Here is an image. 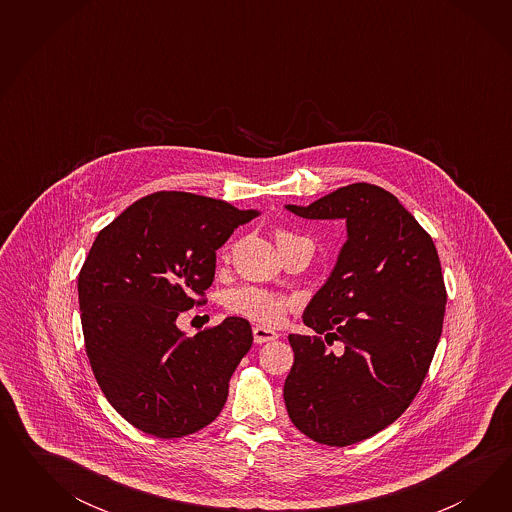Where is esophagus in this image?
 <instances>
[{"label": "esophagus", "mask_w": 512, "mask_h": 512, "mask_svg": "<svg viewBox=\"0 0 512 512\" xmlns=\"http://www.w3.org/2000/svg\"><path fill=\"white\" fill-rule=\"evenodd\" d=\"M279 336L270 330V328H264V326H253V340L255 343H268V341L278 340Z\"/></svg>", "instance_id": "34e87169"}]
</instances>
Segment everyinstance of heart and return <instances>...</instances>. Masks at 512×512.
Returning <instances> with one entry per match:
<instances>
[{
    "instance_id": "b5f03b06",
    "label": "heart",
    "mask_w": 512,
    "mask_h": 512,
    "mask_svg": "<svg viewBox=\"0 0 512 512\" xmlns=\"http://www.w3.org/2000/svg\"><path fill=\"white\" fill-rule=\"evenodd\" d=\"M306 240L295 233H289L285 229L276 231V242L279 248L295 242ZM229 257V249H225V259ZM293 302L287 296L270 293L261 287H238L227 295V308L236 315H242L249 321L261 323L264 326H276L281 323L283 315L291 310Z\"/></svg>"
}]
</instances>
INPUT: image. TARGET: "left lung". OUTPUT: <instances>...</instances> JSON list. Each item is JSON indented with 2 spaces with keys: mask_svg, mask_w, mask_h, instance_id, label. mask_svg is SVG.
Returning a JSON list of instances; mask_svg holds the SVG:
<instances>
[{
  "mask_svg": "<svg viewBox=\"0 0 512 512\" xmlns=\"http://www.w3.org/2000/svg\"><path fill=\"white\" fill-rule=\"evenodd\" d=\"M285 208L347 223L338 263L302 315L317 336L289 334L295 364L283 398L302 434L353 445L398 419L428 373L447 304L439 255L383 187L360 182ZM334 340L344 343L341 356L327 351Z\"/></svg>",
  "mask_w": 512,
  "mask_h": 512,
  "instance_id": "8db88e82",
  "label": "left lung"
}]
</instances>
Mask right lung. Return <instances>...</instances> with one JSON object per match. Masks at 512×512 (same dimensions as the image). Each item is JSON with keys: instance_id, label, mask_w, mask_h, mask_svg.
<instances>
[{"instance_id": "add662e5", "label": "right lung", "mask_w": 512, "mask_h": 512, "mask_svg": "<svg viewBox=\"0 0 512 512\" xmlns=\"http://www.w3.org/2000/svg\"><path fill=\"white\" fill-rule=\"evenodd\" d=\"M257 210L184 191L133 202L97 234L78 274L92 372L110 405L144 434H195L221 413L253 334L227 317L193 338L180 311L204 302L216 251Z\"/></svg>"}]
</instances>
